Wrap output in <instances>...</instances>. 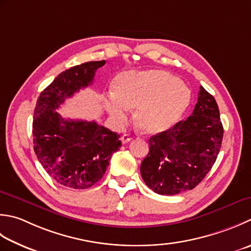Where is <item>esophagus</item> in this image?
<instances>
[{
    "label": "esophagus",
    "instance_id": "esophagus-1",
    "mask_svg": "<svg viewBox=\"0 0 251 251\" xmlns=\"http://www.w3.org/2000/svg\"><path fill=\"white\" fill-rule=\"evenodd\" d=\"M131 139H132V137L129 134H124L121 137V140L123 144H127V142H129Z\"/></svg>",
    "mask_w": 251,
    "mask_h": 251
}]
</instances>
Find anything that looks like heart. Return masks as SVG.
<instances>
[{"mask_svg":"<svg viewBox=\"0 0 251 251\" xmlns=\"http://www.w3.org/2000/svg\"><path fill=\"white\" fill-rule=\"evenodd\" d=\"M190 99L188 88L168 72H126L116 78L114 91L106 96L104 106L117 121L125 120L130 107H136L137 125L146 134L155 135L180 120Z\"/></svg>","mask_w":251,"mask_h":251,"instance_id":"heart-1","label":"heart"}]
</instances>
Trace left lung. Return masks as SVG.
Masks as SVG:
<instances>
[{
  "label": "left lung",
  "mask_w": 251,
  "mask_h": 251,
  "mask_svg": "<svg viewBox=\"0 0 251 251\" xmlns=\"http://www.w3.org/2000/svg\"><path fill=\"white\" fill-rule=\"evenodd\" d=\"M223 131L217 101L200 86L193 114L149 139L140 166L146 185L166 196L194 189L217 160Z\"/></svg>",
  "instance_id": "8db88e82"
}]
</instances>
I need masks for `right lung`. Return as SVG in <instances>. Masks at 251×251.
<instances>
[{
  "label": "right lung",
  "instance_id": "1",
  "mask_svg": "<svg viewBox=\"0 0 251 251\" xmlns=\"http://www.w3.org/2000/svg\"><path fill=\"white\" fill-rule=\"evenodd\" d=\"M105 61L87 62L61 73L38 98L33 113V149L43 169L58 184L87 189L104 175L120 150V135L95 121L64 120L57 110L66 98L91 85Z\"/></svg>",
  "mask_w": 251,
  "mask_h": 251
}]
</instances>
